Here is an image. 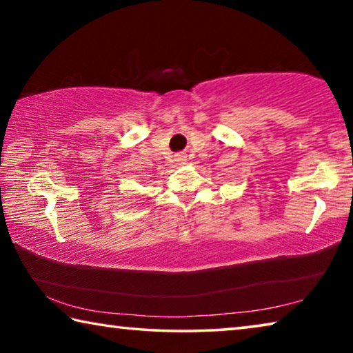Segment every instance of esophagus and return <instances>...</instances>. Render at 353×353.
<instances>
[{
    "instance_id": "obj_1",
    "label": "esophagus",
    "mask_w": 353,
    "mask_h": 353,
    "mask_svg": "<svg viewBox=\"0 0 353 353\" xmlns=\"http://www.w3.org/2000/svg\"><path fill=\"white\" fill-rule=\"evenodd\" d=\"M176 162L177 163H185V162H187V155H183V154L176 155Z\"/></svg>"
}]
</instances>
